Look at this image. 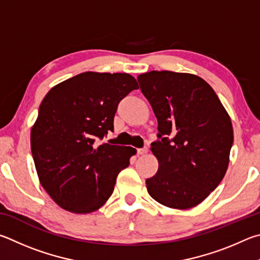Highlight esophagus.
<instances>
[{"label": "esophagus", "instance_id": "obj_1", "mask_svg": "<svg viewBox=\"0 0 260 260\" xmlns=\"http://www.w3.org/2000/svg\"><path fill=\"white\" fill-rule=\"evenodd\" d=\"M147 152H148V148H147V147L138 148V149H137V154H138V155H144V154H146Z\"/></svg>", "mask_w": 260, "mask_h": 260}]
</instances>
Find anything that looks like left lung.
Wrapping results in <instances>:
<instances>
[{
  "label": "left lung",
  "mask_w": 260,
  "mask_h": 260,
  "mask_svg": "<svg viewBox=\"0 0 260 260\" xmlns=\"http://www.w3.org/2000/svg\"><path fill=\"white\" fill-rule=\"evenodd\" d=\"M138 82L158 123V139L151 144L158 170L146 179L147 192L172 209L198 206L226 174L233 145L231 117L197 75L152 71Z\"/></svg>",
  "instance_id": "obj_1"
}]
</instances>
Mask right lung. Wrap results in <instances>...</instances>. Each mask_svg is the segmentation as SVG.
Listing matches in <instances>:
<instances>
[{"label": "right lung", "mask_w": 260, "mask_h": 260, "mask_svg": "<svg viewBox=\"0 0 260 260\" xmlns=\"http://www.w3.org/2000/svg\"><path fill=\"white\" fill-rule=\"evenodd\" d=\"M125 73L85 72L49 91L30 131L40 183L59 207L74 213L95 211L113 194L120 171L136 149L104 143L114 130L117 105L138 89Z\"/></svg>", "instance_id": "right-lung-1"}]
</instances>
